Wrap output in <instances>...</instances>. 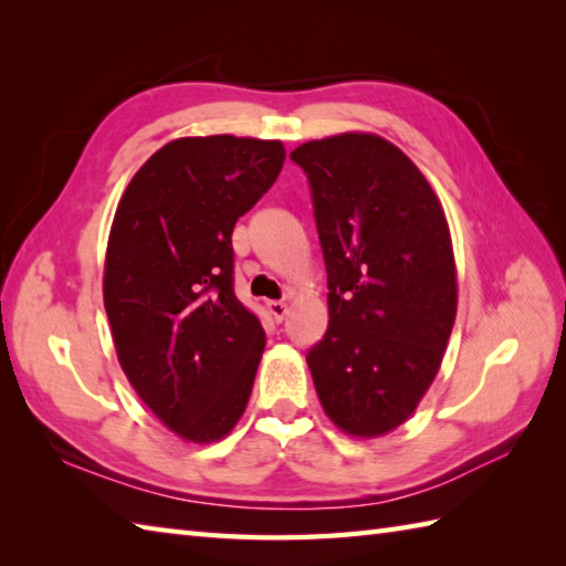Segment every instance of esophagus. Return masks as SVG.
Segmentation results:
<instances>
[{
    "instance_id": "1",
    "label": "esophagus",
    "mask_w": 566,
    "mask_h": 566,
    "mask_svg": "<svg viewBox=\"0 0 566 566\" xmlns=\"http://www.w3.org/2000/svg\"><path fill=\"white\" fill-rule=\"evenodd\" d=\"M268 311H270V316L280 323V321H284V316H286V311H290V306H286L284 302H268Z\"/></svg>"
}]
</instances>
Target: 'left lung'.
I'll return each mask as SVG.
<instances>
[{
  "label": "left lung",
  "mask_w": 566,
  "mask_h": 566,
  "mask_svg": "<svg viewBox=\"0 0 566 566\" xmlns=\"http://www.w3.org/2000/svg\"><path fill=\"white\" fill-rule=\"evenodd\" d=\"M328 272V331L306 363L345 436L381 438L413 416L457 316L442 203L394 143L365 130L302 143Z\"/></svg>",
  "instance_id": "1"
}]
</instances>
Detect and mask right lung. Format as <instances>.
<instances>
[{"mask_svg": "<svg viewBox=\"0 0 566 566\" xmlns=\"http://www.w3.org/2000/svg\"><path fill=\"white\" fill-rule=\"evenodd\" d=\"M284 158L282 140L177 138L143 163L116 207L104 308L118 365L185 442H219L245 413L264 331L235 298L231 235Z\"/></svg>", "mask_w": 566, "mask_h": 566, "instance_id": "right-lung-1", "label": "right lung"}]
</instances>
